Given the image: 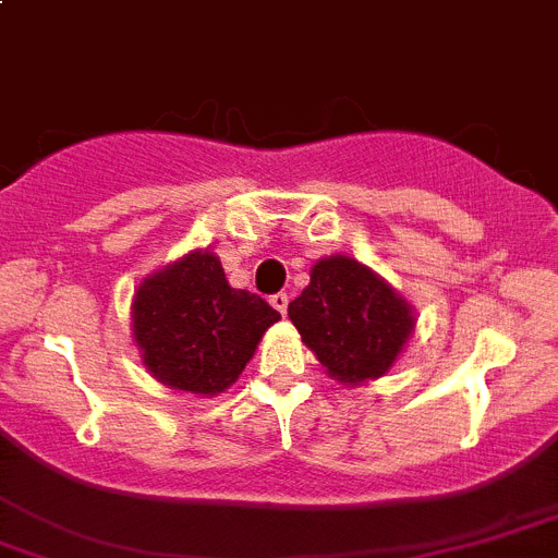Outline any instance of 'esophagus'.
I'll use <instances>...</instances> for the list:
<instances>
[{
    "mask_svg": "<svg viewBox=\"0 0 558 558\" xmlns=\"http://www.w3.org/2000/svg\"><path fill=\"white\" fill-rule=\"evenodd\" d=\"M270 304H274V310H276V312H282V315H288L290 295H288V293H276V295H270Z\"/></svg>",
    "mask_w": 558,
    "mask_h": 558,
    "instance_id": "34e87169",
    "label": "esophagus"
}]
</instances>
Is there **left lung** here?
<instances>
[{
    "label": "left lung",
    "instance_id": "1",
    "mask_svg": "<svg viewBox=\"0 0 558 558\" xmlns=\"http://www.w3.org/2000/svg\"><path fill=\"white\" fill-rule=\"evenodd\" d=\"M288 315L328 375L342 384L380 378L413 331L411 306L350 257H326Z\"/></svg>",
    "mask_w": 558,
    "mask_h": 558
}]
</instances>
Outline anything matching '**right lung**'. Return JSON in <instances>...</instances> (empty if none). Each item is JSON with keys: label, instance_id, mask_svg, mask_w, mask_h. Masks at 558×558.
<instances>
[{"label": "right lung", "instance_id": "add662e5", "mask_svg": "<svg viewBox=\"0 0 558 558\" xmlns=\"http://www.w3.org/2000/svg\"><path fill=\"white\" fill-rule=\"evenodd\" d=\"M279 312L227 282L219 257L196 252L145 279L134 299V337L153 378L191 395L235 384Z\"/></svg>", "mask_w": 558, "mask_h": 558}]
</instances>
